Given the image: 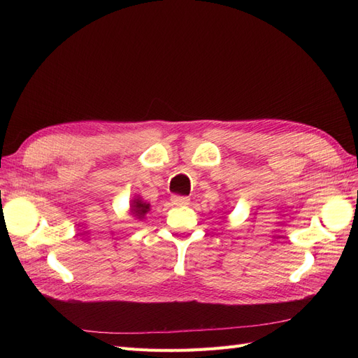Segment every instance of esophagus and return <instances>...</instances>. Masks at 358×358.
Instances as JSON below:
<instances>
[{
	"mask_svg": "<svg viewBox=\"0 0 358 358\" xmlns=\"http://www.w3.org/2000/svg\"><path fill=\"white\" fill-rule=\"evenodd\" d=\"M171 203L176 206H182V204H188L189 199L188 197H180V196H173L171 197Z\"/></svg>",
	"mask_w": 358,
	"mask_h": 358,
	"instance_id": "34e87169",
	"label": "esophagus"
}]
</instances>
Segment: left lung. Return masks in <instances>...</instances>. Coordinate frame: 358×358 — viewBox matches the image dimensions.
<instances>
[{
    "instance_id": "left-lung-1",
    "label": "left lung",
    "mask_w": 358,
    "mask_h": 358,
    "mask_svg": "<svg viewBox=\"0 0 358 358\" xmlns=\"http://www.w3.org/2000/svg\"><path fill=\"white\" fill-rule=\"evenodd\" d=\"M224 213H225V212H224Z\"/></svg>"
}]
</instances>
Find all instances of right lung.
Here are the masks:
<instances>
[{"instance_id": "right-lung-1", "label": "right lung", "mask_w": 358, "mask_h": 358, "mask_svg": "<svg viewBox=\"0 0 358 358\" xmlns=\"http://www.w3.org/2000/svg\"><path fill=\"white\" fill-rule=\"evenodd\" d=\"M150 210V204L145 201L140 196H134L131 200H129V215H133V218L143 221L146 218V215Z\"/></svg>"}]
</instances>
